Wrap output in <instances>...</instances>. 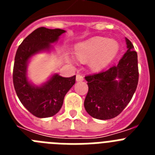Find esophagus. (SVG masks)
Segmentation results:
<instances>
[{"mask_svg": "<svg viewBox=\"0 0 155 155\" xmlns=\"http://www.w3.org/2000/svg\"><path fill=\"white\" fill-rule=\"evenodd\" d=\"M76 81H84V77L82 76L81 74H78L76 75Z\"/></svg>", "mask_w": 155, "mask_h": 155, "instance_id": "obj_1", "label": "esophagus"}]
</instances>
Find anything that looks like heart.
I'll list each match as a JSON object with an SVG mask.
<instances>
[{
  "label": "heart",
  "mask_w": 155,
  "mask_h": 155,
  "mask_svg": "<svg viewBox=\"0 0 155 155\" xmlns=\"http://www.w3.org/2000/svg\"><path fill=\"white\" fill-rule=\"evenodd\" d=\"M119 51L118 43L104 37L96 36L77 44L75 56L82 62L90 60V67L101 71L115 59Z\"/></svg>",
  "instance_id": "heart-1"
}]
</instances>
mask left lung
Here are the masks:
<instances>
[{
  "label": "left lung",
  "instance_id": "left-lung-1",
  "mask_svg": "<svg viewBox=\"0 0 155 155\" xmlns=\"http://www.w3.org/2000/svg\"><path fill=\"white\" fill-rule=\"evenodd\" d=\"M126 42L127 50L117 65L85 77L88 91L84 105L93 118L105 120L117 116L136 91L139 78L137 53L127 38Z\"/></svg>",
  "mask_w": 155,
  "mask_h": 155
}]
</instances>
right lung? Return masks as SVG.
Instances as JSON below:
<instances>
[{
  "instance_id": "add662e5",
  "label": "right lung",
  "mask_w": 155,
  "mask_h": 155,
  "mask_svg": "<svg viewBox=\"0 0 155 155\" xmlns=\"http://www.w3.org/2000/svg\"><path fill=\"white\" fill-rule=\"evenodd\" d=\"M65 30L40 27L23 40L18 48L13 68V84L20 102L39 118L54 116L61 109L65 94L74 84L76 76L64 78L54 74L44 84L36 86L28 81L29 59L40 52L50 51Z\"/></svg>"
}]
</instances>
